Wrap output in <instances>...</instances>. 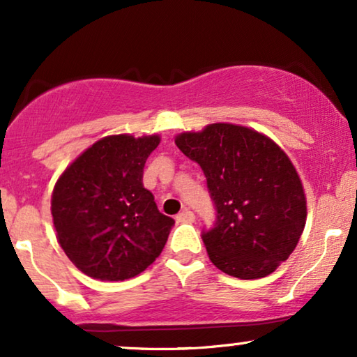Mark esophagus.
Segmentation results:
<instances>
[{
  "label": "esophagus",
  "instance_id": "esophagus-1",
  "mask_svg": "<svg viewBox=\"0 0 357 357\" xmlns=\"http://www.w3.org/2000/svg\"><path fill=\"white\" fill-rule=\"evenodd\" d=\"M194 218H195L194 213L190 212V210L185 208L181 213H178L176 218H174V220H176V223H192Z\"/></svg>",
  "mask_w": 357,
  "mask_h": 357
}]
</instances>
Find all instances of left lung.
Masks as SVG:
<instances>
[{
	"label": "left lung",
	"instance_id": "left-lung-1",
	"mask_svg": "<svg viewBox=\"0 0 357 357\" xmlns=\"http://www.w3.org/2000/svg\"><path fill=\"white\" fill-rule=\"evenodd\" d=\"M174 142L207 178L215 223L202 241L215 267L241 280L275 272L298 245L307 215L288 155L257 130L228 123Z\"/></svg>",
	"mask_w": 357,
	"mask_h": 357
}]
</instances>
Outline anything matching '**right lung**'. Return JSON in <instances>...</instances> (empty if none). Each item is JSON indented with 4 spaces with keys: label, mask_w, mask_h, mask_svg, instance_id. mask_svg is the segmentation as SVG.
<instances>
[{
    "label": "right lung",
    "mask_w": 357,
    "mask_h": 357,
    "mask_svg": "<svg viewBox=\"0 0 357 357\" xmlns=\"http://www.w3.org/2000/svg\"><path fill=\"white\" fill-rule=\"evenodd\" d=\"M158 135H109L85 150L58 179L52 215L58 241L89 277L123 281L162 254L174 220L144 188V165Z\"/></svg>",
    "instance_id": "obj_1"
}]
</instances>
